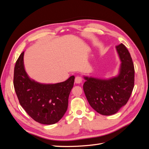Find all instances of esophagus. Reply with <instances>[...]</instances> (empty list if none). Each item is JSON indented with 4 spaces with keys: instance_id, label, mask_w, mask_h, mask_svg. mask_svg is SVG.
Listing matches in <instances>:
<instances>
[{
    "instance_id": "esophagus-1",
    "label": "esophagus",
    "mask_w": 149,
    "mask_h": 149,
    "mask_svg": "<svg viewBox=\"0 0 149 149\" xmlns=\"http://www.w3.org/2000/svg\"><path fill=\"white\" fill-rule=\"evenodd\" d=\"M82 78L81 77V76H76L75 78V83H77V84H79L81 83H82Z\"/></svg>"
}]
</instances>
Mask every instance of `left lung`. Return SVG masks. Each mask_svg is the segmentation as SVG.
Segmentation results:
<instances>
[{"label":"left lung","mask_w":149,"mask_h":149,"mask_svg":"<svg viewBox=\"0 0 149 149\" xmlns=\"http://www.w3.org/2000/svg\"><path fill=\"white\" fill-rule=\"evenodd\" d=\"M121 61L119 74L102 79L84 76V92L93 109L104 116L116 114L127 104L134 86V66L128 49L120 43L116 47Z\"/></svg>","instance_id":"8db88e82"}]
</instances>
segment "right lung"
Segmentation results:
<instances>
[{"label":"right lung","mask_w":149,"mask_h":149,"mask_svg":"<svg viewBox=\"0 0 149 149\" xmlns=\"http://www.w3.org/2000/svg\"><path fill=\"white\" fill-rule=\"evenodd\" d=\"M24 55V52L20 54L14 68L13 86L18 100L26 113L35 121L47 125L55 124L68 109L74 76L56 84L36 82L26 73Z\"/></svg>","instance_id":"1"}]
</instances>
